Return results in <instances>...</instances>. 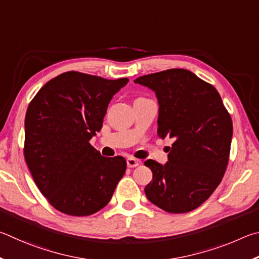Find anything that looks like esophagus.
I'll list each match as a JSON object with an SVG mask.
<instances>
[{
	"label": "esophagus",
	"instance_id": "obj_1",
	"mask_svg": "<svg viewBox=\"0 0 259 259\" xmlns=\"http://www.w3.org/2000/svg\"><path fill=\"white\" fill-rule=\"evenodd\" d=\"M133 160L134 159H128V161H127V164L131 165V166H135V165H137V162L133 161Z\"/></svg>",
	"mask_w": 259,
	"mask_h": 259
}]
</instances>
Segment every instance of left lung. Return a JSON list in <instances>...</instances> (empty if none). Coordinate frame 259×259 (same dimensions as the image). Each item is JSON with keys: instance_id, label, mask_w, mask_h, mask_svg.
I'll return each mask as SVG.
<instances>
[{"instance_id": "8db88e82", "label": "left lung", "mask_w": 259, "mask_h": 259, "mask_svg": "<svg viewBox=\"0 0 259 259\" xmlns=\"http://www.w3.org/2000/svg\"><path fill=\"white\" fill-rule=\"evenodd\" d=\"M118 91L115 80L65 72L48 81L27 109L26 164L40 193L63 214L102 209L125 174L124 158L90 143Z\"/></svg>"}]
</instances>
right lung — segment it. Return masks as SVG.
<instances>
[{
	"mask_svg": "<svg viewBox=\"0 0 259 259\" xmlns=\"http://www.w3.org/2000/svg\"><path fill=\"white\" fill-rule=\"evenodd\" d=\"M135 83L155 91L159 103L158 137L173 138L165 166L149 168L144 192L153 205L180 214L196 209L219 187L228 167L233 126L214 86L191 71L168 69Z\"/></svg>",
	"mask_w": 259,
	"mask_h": 259,
	"instance_id": "add662e5",
	"label": "right lung"
}]
</instances>
